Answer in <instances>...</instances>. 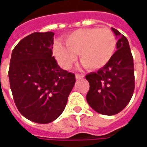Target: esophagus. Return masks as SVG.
Masks as SVG:
<instances>
[{
    "label": "esophagus",
    "instance_id": "34e87169",
    "mask_svg": "<svg viewBox=\"0 0 147 147\" xmlns=\"http://www.w3.org/2000/svg\"><path fill=\"white\" fill-rule=\"evenodd\" d=\"M75 77H76V79H80V78H82L84 77V75H83V74H76Z\"/></svg>",
    "mask_w": 147,
    "mask_h": 147
}]
</instances>
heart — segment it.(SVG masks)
I'll list each match as a JSON object with an SVG mask.
<instances>
[{"label":"heart","instance_id":"obj_1","mask_svg":"<svg viewBox=\"0 0 147 147\" xmlns=\"http://www.w3.org/2000/svg\"><path fill=\"white\" fill-rule=\"evenodd\" d=\"M65 46L55 42L53 55L58 64L69 69L77 59L88 69H98L107 65L114 56L117 40L109 28H81L64 37Z\"/></svg>","mask_w":147,"mask_h":147}]
</instances>
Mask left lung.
<instances>
[{
    "instance_id": "1",
    "label": "left lung",
    "mask_w": 147,
    "mask_h": 147,
    "mask_svg": "<svg viewBox=\"0 0 147 147\" xmlns=\"http://www.w3.org/2000/svg\"><path fill=\"white\" fill-rule=\"evenodd\" d=\"M116 37L117 51L110 62L97 72L86 75L90 89L87 94L88 105L99 114L114 115L127 105L135 87L133 58L126 37L111 28Z\"/></svg>"
}]
</instances>
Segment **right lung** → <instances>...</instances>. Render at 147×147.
Returning <instances> with one entry per match:
<instances>
[{
  "label": "right lung",
  "instance_id": "1",
  "mask_svg": "<svg viewBox=\"0 0 147 147\" xmlns=\"http://www.w3.org/2000/svg\"><path fill=\"white\" fill-rule=\"evenodd\" d=\"M55 33L33 32L14 47L9 79L14 103L30 121L49 123L64 111L75 75L59 67L52 55Z\"/></svg>",
  "mask_w": 147,
  "mask_h": 147
}]
</instances>
